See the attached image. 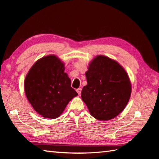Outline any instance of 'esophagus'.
Instances as JSON below:
<instances>
[{"mask_svg": "<svg viewBox=\"0 0 159 159\" xmlns=\"http://www.w3.org/2000/svg\"><path fill=\"white\" fill-rule=\"evenodd\" d=\"M76 91H77V92H78V95H81V88L77 89H76Z\"/></svg>", "mask_w": 159, "mask_h": 159, "instance_id": "34e87169", "label": "esophagus"}]
</instances>
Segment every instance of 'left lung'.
Listing matches in <instances>:
<instances>
[{
    "label": "left lung",
    "mask_w": 159,
    "mask_h": 159,
    "mask_svg": "<svg viewBox=\"0 0 159 159\" xmlns=\"http://www.w3.org/2000/svg\"><path fill=\"white\" fill-rule=\"evenodd\" d=\"M85 76L88 84L81 91V99L91 116L108 121L123 111L131 97V84L117 61L103 55L95 56Z\"/></svg>",
    "instance_id": "8db88e82"
}]
</instances>
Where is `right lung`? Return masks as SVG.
Masks as SVG:
<instances>
[{"instance_id": "1", "label": "right lung", "mask_w": 159, "mask_h": 159, "mask_svg": "<svg viewBox=\"0 0 159 159\" xmlns=\"http://www.w3.org/2000/svg\"><path fill=\"white\" fill-rule=\"evenodd\" d=\"M64 70V63L58 57L48 55L38 60L26 76V98L43 117H59L66 105L78 95Z\"/></svg>"}]
</instances>
